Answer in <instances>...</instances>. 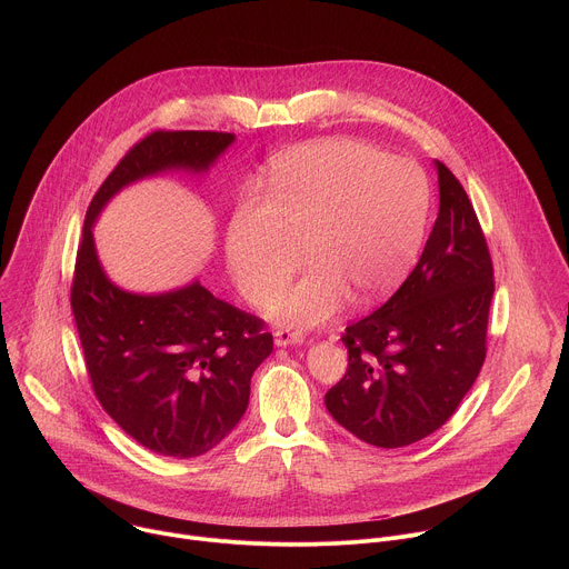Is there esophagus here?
Returning <instances> with one entry per match:
<instances>
[{"label": "esophagus", "mask_w": 569, "mask_h": 569, "mask_svg": "<svg viewBox=\"0 0 569 569\" xmlns=\"http://www.w3.org/2000/svg\"><path fill=\"white\" fill-rule=\"evenodd\" d=\"M299 342H303L301 331H290V329L274 331V345L277 347H288V345H299Z\"/></svg>", "instance_id": "esophagus-1"}]
</instances>
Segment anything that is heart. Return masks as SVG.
Segmentation results:
<instances>
[{
	"label": "heart",
	"instance_id": "heart-1",
	"mask_svg": "<svg viewBox=\"0 0 569 569\" xmlns=\"http://www.w3.org/2000/svg\"><path fill=\"white\" fill-rule=\"evenodd\" d=\"M272 200L242 202L224 254L238 290L261 303L290 277L295 243L312 268L268 303L288 327H317L353 301L387 297L412 270L428 229L430 184L408 159L356 139L299 146L272 169Z\"/></svg>",
	"mask_w": 569,
	"mask_h": 569
}]
</instances>
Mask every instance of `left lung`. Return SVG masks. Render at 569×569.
I'll return each instance as SVG.
<instances>
[{
	"label": "left lung",
	"mask_w": 569,
	"mask_h": 569,
	"mask_svg": "<svg viewBox=\"0 0 569 569\" xmlns=\"http://www.w3.org/2000/svg\"><path fill=\"white\" fill-rule=\"evenodd\" d=\"M437 171L439 216L426 250L378 310L349 323L347 373L323 398L342 428L378 448L437 432L486 358L491 252L461 182L441 161Z\"/></svg>",
	"instance_id": "obj_1"
}]
</instances>
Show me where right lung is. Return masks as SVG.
Here are the masks:
<instances>
[{
	"mask_svg": "<svg viewBox=\"0 0 569 569\" xmlns=\"http://www.w3.org/2000/svg\"><path fill=\"white\" fill-rule=\"evenodd\" d=\"M231 141L216 130H154L137 141L92 198L76 254L71 310L94 396L126 435L164 457L204 455L236 428L272 333L198 281L164 295L117 288L97 259L92 224L126 184L169 169L207 171Z\"/></svg>",
	"mask_w": 569,
	"mask_h": 569,
	"instance_id": "obj_1",
	"label": "right lung"
}]
</instances>
